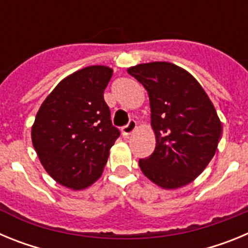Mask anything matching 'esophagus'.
<instances>
[{
  "label": "esophagus",
  "instance_id": "esophagus-1",
  "mask_svg": "<svg viewBox=\"0 0 248 248\" xmlns=\"http://www.w3.org/2000/svg\"><path fill=\"white\" fill-rule=\"evenodd\" d=\"M135 129H137V122H135V120H129V123L126 125L122 126V134L124 135V137H128V135H130Z\"/></svg>",
  "mask_w": 248,
  "mask_h": 248
}]
</instances>
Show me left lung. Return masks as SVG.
<instances>
[{
  "mask_svg": "<svg viewBox=\"0 0 248 248\" xmlns=\"http://www.w3.org/2000/svg\"><path fill=\"white\" fill-rule=\"evenodd\" d=\"M128 73L148 91L154 153L139 160L143 174L163 189L195 180L214 157L222 125L200 83L169 62L130 67Z\"/></svg>",
  "mask_w": 248,
  "mask_h": 248,
  "instance_id": "left-lung-1",
  "label": "left lung"
}]
</instances>
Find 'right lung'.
Returning <instances> with one entry per match:
<instances>
[{"mask_svg":"<svg viewBox=\"0 0 248 248\" xmlns=\"http://www.w3.org/2000/svg\"><path fill=\"white\" fill-rule=\"evenodd\" d=\"M111 76L105 65L74 72L58 83L36 115L34 150L46 171L68 189H85L99 179L120 135L104 100Z\"/></svg>","mask_w":248,"mask_h":248,"instance_id":"add662e5","label":"right lung"}]
</instances>
